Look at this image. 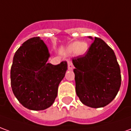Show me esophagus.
<instances>
[{
    "instance_id": "obj_1",
    "label": "esophagus",
    "mask_w": 131,
    "mask_h": 131,
    "mask_svg": "<svg viewBox=\"0 0 131 131\" xmlns=\"http://www.w3.org/2000/svg\"><path fill=\"white\" fill-rule=\"evenodd\" d=\"M74 68V66L72 64V62H71V61H69L68 62V69L69 70H71L72 69Z\"/></svg>"
}]
</instances>
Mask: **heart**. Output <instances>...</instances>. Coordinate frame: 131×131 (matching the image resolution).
Wrapping results in <instances>:
<instances>
[{"label": "heart", "mask_w": 131, "mask_h": 131, "mask_svg": "<svg viewBox=\"0 0 131 131\" xmlns=\"http://www.w3.org/2000/svg\"><path fill=\"white\" fill-rule=\"evenodd\" d=\"M88 50V45L86 42H79L75 41L70 43L67 48V52L68 53L74 52L77 56H83Z\"/></svg>", "instance_id": "1"}]
</instances>
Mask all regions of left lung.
<instances>
[{"label":"left lung","instance_id":"left-lung-1","mask_svg":"<svg viewBox=\"0 0 131 131\" xmlns=\"http://www.w3.org/2000/svg\"><path fill=\"white\" fill-rule=\"evenodd\" d=\"M88 38L94 42L87 54L72 59L76 93L83 104L100 108L110 104L118 93L121 70L112 49L99 38Z\"/></svg>","mask_w":131,"mask_h":131}]
</instances>
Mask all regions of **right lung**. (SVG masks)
Segmentation results:
<instances>
[{"mask_svg": "<svg viewBox=\"0 0 131 131\" xmlns=\"http://www.w3.org/2000/svg\"><path fill=\"white\" fill-rule=\"evenodd\" d=\"M50 56L48 47L40 37L25 41L14 55L10 70L12 90L18 101L29 110H46L57 97L67 62L53 65L47 62Z\"/></svg>", "mask_w": 131, "mask_h": 131, "instance_id": "right-lung-1", "label": "right lung"}]
</instances>
